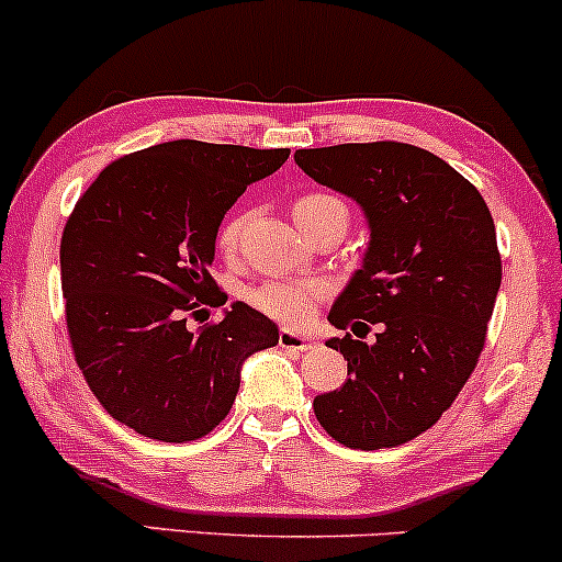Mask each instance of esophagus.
I'll return each instance as SVG.
<instances>
[{"mask_svg": "<svg viewBox=\"0 0 562 562\" xmlns=\"http://www.w3.org/2000/svg\"><path fill=\"white\" fill-rule=\"evenodd\" d=\"M280 347L295 349V351H306V349L314 347V338L299 336V333H293V330H280Z\"/></svg>", "mask_w": 562, "mask_h": 562, "instance_id": "1", "label": "esophagus"}]
</instances>
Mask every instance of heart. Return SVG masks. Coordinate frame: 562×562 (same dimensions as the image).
I'll return each instance as SVG.
<instances>
[{"label": "heart", "instance_id": "b5f03b06", "mask_svg": "<svg viewBox=\"0 0 562 562\" xmlns=\"http://www.w3.org/2000/svg\"><path fill=\"white\" fill-rule=\"evenodd\" d=\"M330 211L347 215V205L330 194H304L293 202V218L301 229ZM243 215L237 213L229 215L224 226H221L218 248L224 252H234V248H237L239 234H243ZM248 299L256 310L274 317L277 323L304 325L310 323L312 314L317 312L319 301L325 299V285L317 280H291V277H285V280H269L263 285L252 288Z\"/></svg>", "mask_w": 562, "mask_h": 562}]
</instances>
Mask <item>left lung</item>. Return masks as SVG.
I'll return each mask as SVG.
<instances>
[{"mask_svg":"<svg viewBox=\"0 0 562 562\" xmlns=\"http://www.w3.org/2000/svg\"><path fill=\"white\" fill-rule=\"evenodd\" d=\"M295 165L371 229L328 319L356 335L375 324L376 338H330L347 381L314 397V416L347 448L403 446L451 408L485 347L502 285L491 211L446 159L397 140L299 149Z\"/></svg>","mask_w":562,"mask_h":562,"instance_id":"obj_1","label":"left lung"}]
</instances>
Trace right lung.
Instances as JSON below:
<instances>
[{
    "instance_id": "add662e5",
    "label": "right lung",
    "mask_w": 562,
    "mask_h": 562,
    "mask_svg": "<svg viewBox=\"0 0 562 562\" xmlns=\"http://www.w3.org/2000/svg\"><path fill=\"white\" fill-rule=\"evenodd\" d=\"M288 149L168 140L120 157L79 196L60 239V285L77 366L111 418L162 442H189L232 411L243 362L277 347L267 314L224 306L211 277L224 215Z\"/></svg>"
}]
</instances>
